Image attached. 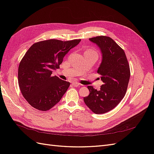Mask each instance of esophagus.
Returning a JSON list of instances; mask_svg holds the SVG:
<instances>
[{
    "instance_id": "esophagus-1",
    "label": "esophagus",
    "mask_w": 154,
    "mask_h": 154,
    "mask_svg": "<svg viewBox=\"0 0 154 154\" xmlns=\"http://www.w3.org/2000/svg\"><path fill=\"white\" fill-rule=\"evenodd\" d=\"M72 84L74 87H78L79 85H80V83H79L78 82H72Z\"/></svg>"
}]
</instances>
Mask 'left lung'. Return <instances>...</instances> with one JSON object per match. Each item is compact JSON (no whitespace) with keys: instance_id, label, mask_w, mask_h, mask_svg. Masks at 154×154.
I'll return each mask as SVG.
<instances>
[{"instance_id":"left-lung-1","label":"left lung","mask_w":154,"mask_h":154,"mask_svg":"<svg viewBox=\"0 0 154 154\" xmlns=\"http://www.w3.org/2000/svg\"><path fill=\"white\" fill-rule=\"evenodd\" d=\"M89 40L101 51L102 60L97 72L103 84L99 91L88 86L90 94L83 100L94 113L104 114L115 108L124 97L130 76V67L125 51L110 37L99 36Z\"/></svg>"}]
</instances>
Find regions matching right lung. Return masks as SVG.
<instances>
[{"label":"right lung","mask_w":154,"mask_h":154,"mask_svg":"<svg viewBox=\"0 0 154 154\" xmlns=\"http://www.w3.org/2000/svg\"><path fill=\"white\" fill-rule=\"evenodd\" d=\"M80 41L51 39L32 44L27 50L18 66V81L23 96L32 107L46 111L62 99L70 83L51 74Z\"/></svg>","instance_id":"1"}]
</instances>
